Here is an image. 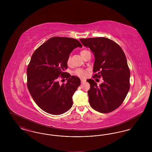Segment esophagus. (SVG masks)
Instances as JSON below:
<instances>
[{"mask_svg": "<svg viewBox=\"0 0 152 152\" xmlns=\"http://www.w3.org/2000/svg\"><path fill=\"white\" fill-rule=\"evenodd\" d=\"M86 81V80L81 79V83H85Z\"/></svg>", "mask_w": 152, "mask_h": 152, "instance_id": "esophagus-1", "label": "esophagus"}]
</instances>
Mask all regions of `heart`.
<instances>
[{"label": "heart", "instance_id": "1", "mask_svg": "<svg viewBox=\"0 0 152 152\" xmlns=\"http://www.w3.org/2000/svg\"><path fill=\"white\" fill-rule=\"evenodd\" d=\"M87 50H83L80 52V54L82 56L84 53L87 52ZM71 63V57H69L67 59V64H69ZM87 70L81 69V68H79L77 69L74 71V74L80 77H84L87 75Z\"/></svg>", "mask_w": 152, "mask_h": 152}]
</instances>
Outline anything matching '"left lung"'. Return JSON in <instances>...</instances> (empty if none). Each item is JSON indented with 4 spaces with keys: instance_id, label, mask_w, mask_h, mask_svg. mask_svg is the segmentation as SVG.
I'll return each instance as SVG.
<instances>
[{
    "instance_id": "1",
    "label": "left lung",
    "mask_w": 152,
    "mask_h": 152,
    "mask_svg": "<svg viewBox=\"0 0 152 152\" xmlns=\"http://www.w3.org/2000/svg\"><path fill=\"white\" fill-rule=\"evenodd\" d=\"M81 44L94 55L93 78L102 77L99 86L93 79L87 80L91 88L89 102L95 110L107 113L118 108L130 88V70L119 45L107 37L80 39Z\"/></svg>"
}]
</instances>
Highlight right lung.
<instances>
[{"label": "right lung", "instance_id": "add662e5", "mask_svg": "<svg viewBox=\"0 0 152 152\" xmlns=\"http://www.w3.org/2000/svg\"><path fill=\"white\" fill-rule=\"evenodd\" d=\"M79 42L66 37H53L41 45L33 53L27 73V87L36 104L45 112L61 115L72 107V96L80 85L79 77L64 72L67 59ZM69 79L60 85L58 76Z\"/></svg>", "mask_w": 152, "mask_h": 152}]
</instances>
